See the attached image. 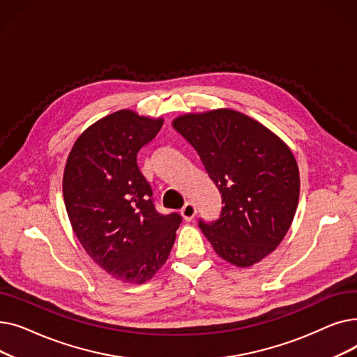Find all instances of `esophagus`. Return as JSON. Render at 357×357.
<instances>
[{"label":"esophagus","mask_w":357,"mask_h":357,"mask_svg":"<svg viewBox=\"0 0 357 357\" xmlns=\"http://www.w3.org/2000/svg\"><path fill=\"white\" fill-rule=\"evenodd\" d=\"M181 214H182V217H183L186 221L194 220V217H195V214H197L195 205H194L192 202H186V204L183 205V207H182V210H181Z\"/></svg>","instance_id":"34e87169"}]
</instances>
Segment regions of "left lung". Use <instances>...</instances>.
<instances>
[{
  "instance_id": "left-lung-1",
  "label": "left lung",
  "mask_w": 357,
  "mask_h": 357,
  "mask_svg": "<svg viewBox=\"0 0 357 357\" xmlns=\"http://www.w3.org/2000/svg\"><path fill=\"white\" fill-rule=\"evenodd\" d=\"M221 194L214 221L198 226L220 257L252 266L276 249L294 220L299 172L289 147L269 128L234 109L175 119Z\"/></svg>"
}]
</instances>
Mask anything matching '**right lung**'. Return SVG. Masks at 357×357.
Listing matches in <instances>:
<instances>
[{
	"instance_id": "add662e5",
	"label": "right lung",
	"mask_w": 357,
	"mask_h": 357,
	"mask_svg": "<svg viewBox=\"0 0 357 357\" xmlns=\"http://www.w3.org/2000/svg\"><path fill=\"white\" fill-rule=\"evenodd\" d=\"M163 120L120 109L85 130L63 174L66 211L85 252L124 282L143 284L166 261L182 221L160 214L137 155Z\"/></svg>"
}]
</instances>
